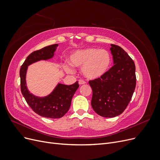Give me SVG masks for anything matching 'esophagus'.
<instances>
[{
  "label": "esophagus",
  "instance_id": "esophagus-1",
  "mask_svg": "<svg viewBox=\"0 0 160 160\" xmlns=\"http://www.w3.org/2000/svg\"><path fill=\"white\" fill-rule=\"evenodd\" d=\"M85 83H86V82H85L84 80H83V79H79V84L80 85H84V84H85Z\"/></svg>",
  "mask_w": 160,
  "mask_h": 160
}]
</instances>
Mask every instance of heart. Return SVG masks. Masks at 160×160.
Masks as SVG:
<instances>
[{
  "mask_svg": "<svg viewBox=\"0 0 160 160\" xmlns=\"http://www.w3.org/2000/svg\"><path fill=\"white\" fill-rule=\"evenodd\" d=\"M70 63L81 67V72L85 78L96 79L102 77L109 68L111 56L105 49L90 47L74 52L69 57ZM67 72L72 71L68 65H64Z\"/></svg>",
  "mask_w": 160,
  "mask_h": 160,
  "instance_id": "b5f03b06",
  "label": "heart"
}]
</instances>
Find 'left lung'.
Returning a JSON list of instances; mask_svg holds the SVG:
<instances>
[{
    "mask_svg": "<svg viewBox=\"0 0 160 160\" xmlns=\"http://www.w3.org/2000/svg\"><path fill=\"white\" fill-rule=\"evenodd\" d=\"M110 51L114 65L100 78L89 81L93 91L92 108L104 118L122 114L136 85L135 66L132 58L119 46L111 44Z\"/></svg>",
    "mask_w": 160,
    "mask_h": 160,
    "instance_id": "1",
    "label": "left lung"
}]
</instances>
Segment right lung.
Listing matches in <instances>:
<instances>
[{"label":"right lung","instance_id":"right-lung-1","mask_svg":"<svg viewBox=\"0 0 160 160\" xmlns=\"http://www.w3.org/2000/svg\"><path fill=\"white\" fill-rule=\"evenodd\" d=\"M58 44L45 47L28 55L20 69L21 90L27 103L35 112L47 118H61L69 111L72 96L79 88L78 81L66 85L58 83L51 93L45 97H37L30 93L26 83L28 66L41 60L50 59L54 56Z\"/></svg>","mask_w":160,"mask_h":160}]
</instances>
